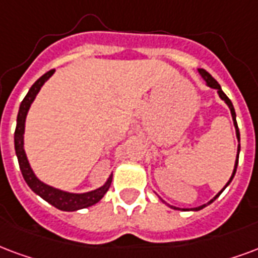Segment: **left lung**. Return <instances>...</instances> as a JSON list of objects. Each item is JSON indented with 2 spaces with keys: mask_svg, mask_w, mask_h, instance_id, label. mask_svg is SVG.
I'll list each match as a JSON object with an SVG mask.
<instances>
[{
  "mask_svg": "<svg viewBox=\"0 0 258 258\" xmlns=\"http://www.w3.org/2000/svg\"><path fill=\"white\" fill-rule=\"evenodd\" d=\"M200 74H201V76H202V78H204V81L207 82V85L209 86V87H212V89H216L217 93H219V95H220L221 100L226 101V104L228 105V108H230V110H231V114H232V120H234V125H235V128H236V137H238V141H239V130H238V124H236V120H235L236 114H235V109H234V106H232V102H231L230 98H228V97H227V95L224 94V93H223L220 85L217 83V81H216V79H215V78H212V75H211V74H209V72H207V71L202 70V68H201V70H200ZM239 150H241V145H238V156H236L235 168H234V172H232V176H231V179H230V180H228V183H227V184H226V187H227V186H228V184H230V182H231V180H232V177H234V175H235V172H236V167H238V160H239ZM226 187H224V188H226ZM224 188H223V190H224ZM223 190H221V191H223ZM221 191L219 192V194H217L216 197L213 198V200H211V201L208 202V204H205V205H201V207H198V208H194L192 211H200V209H202V208H205V207H207V205L212 204V202L215 201V200H216V198L219 197V196H220ZM171 208H173V209H177V208H175V207H171ZM183 211H184V209H183Z\"/></svg>",
  "mask_w": 258,
  "mask_h": 258,
  "instance_id": "left-lung-1",
  "label": "left lung"
}]
</instances>
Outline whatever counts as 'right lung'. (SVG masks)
I'll list each match as a JSON object with an SVG mask.
<instances>
[{
	"label": "right lung",
	"instance_id": "right-lung-1",
	"mask_svg": "<svg viewBox=\"0 0 258 258\" xmlns=\"http://www.w3.org/2000/svg\"><path fill=\"white\" fill-rule=\"evenodd\" d=\"M54 70H50L46 72L45 75H42L34 85L31 86V89L28 90L27 95L24 97V100L20 104L19 108V113H17V124L16 130H15V150H16L17 160H19V165H20V171L23 173V177L27 183L32 191L37 192L39 197H42L45 201L51 204L53 207H56L60 211H78L82 208H87L94 205L100 201L101 198L104 197L105 192L108 191L112 183V175L108 179V182L105 183L104 186L100 188H97L94 191L83 192V194H72V192L61 191L57 188H53L50 186H47L45 183H42L37 176L34 175L32 169L30 168L28 160L24 153L23 149V134H24V123H26V116L30 109V105L32 104V101L35 98V95L38 94V91L41 90L42 85L53 75Z\"/></svg>",
	"mask_w": 258,
	"mask_h": 258
}]
</instances>
